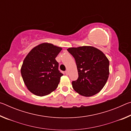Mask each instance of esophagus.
<instances>
[{"label":"esophagus","instance_id":"esophagus-1","mask_svg":"<svg viewBox=\"0 0 131 131\" xmlns=\"http://www.w3.org/2000/svg\"><path fill=\"white\" fill-rule=\"evenodd\" d=\"M65 74H66V75H68V74H69V71H68V70L65 71Z\"/></svg>","mask_w":131,"mask_h":131}]
</instances>
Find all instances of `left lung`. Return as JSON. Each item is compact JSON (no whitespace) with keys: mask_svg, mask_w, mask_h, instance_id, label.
Returning a JSON list of instances; mask_svg holds the SVG:
<instances>
[{"mask_svg":"<svg viewBox=\"0 0 131 131\" xmlns=\"http://www.w3.org/2000/svg\"><path fill=\"white\" fill-rule=\"evenodd\" d=\"M76 61L79 77L72 81L75 91L84 96H91L101 91L109 75V61L97 48L92 46L69 48Z\"/></svg>","mask_w":131,"mask_h":131,"instance_id":"1","label":"left lung"}]
</instances>
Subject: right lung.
Masks as SVG:
<instances>
[{"mask_svg":"<svg viewBox=\"0 0 131 131\" xmlns=\"http://www.w3.org/2000/svg\"><path fill=\"white\" fill-rule=\"evenodd\" d=\"M62 48L43 43L32 48L24 59L21 73L29 91L43 96L57 89L63 74L58 70L55 58Z\"/></svg>","mask_w":131,"mask_h":131,"instance_id":"right-lung-1","label":"right lung"}]
</instances>
